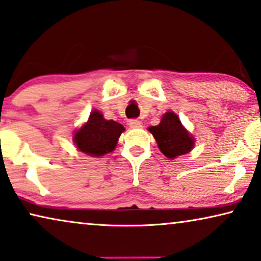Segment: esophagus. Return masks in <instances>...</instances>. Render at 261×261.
Listing matches in <instances>:
<instances>
[{"instance_id":"esophagus-1","label":"esophagus","mask_w":261,"mask_h":261,"mask_svg":"<svg viewBox=\"0 0 261 261\" xmlns=\"http://www.w3.org/2000/svg\"><path fill=\"white\" fill-rule=\"evenodd\" d=\"M129 127L132 128V129H139V128L142 127V124L139 121V120H130Z\"/></svg>"}]
</instances>
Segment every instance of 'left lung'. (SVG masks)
<instances>
[{"mask_svg":"<svg viewBox=\"0 0 261 261\" xmlns=\"http://www.w3.org/2000/svg\"><path fill=\"white\" fill-rule=\"evenodd\" d=\"M148 130L155 139L159 149L169 160L190 153L194 148L195 139L174 112H166L161 116L158 126L148 127Z\"/></svg>","mask_w":261,"mask_h":261,"instance_id":"obj_1","label":"left lung"}]
</instances>
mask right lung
<instances>
[{"instance_id": "add662e5", "label": "right lung", "mask_w": 261, "mask_h": 261, "mask_svg": "<svg viewBox=\"0 0 261 261\" xmlns=\"http://www.w3.org/2000/svg\"><path fill=\"white\" fill-rule=\"evenodd\" d=\"M124 132L121 123L106 120L97 109L90 112L87 121L74 132L73 142L80 152L89 156H102L112 153Z\"/></svg>"}]
</instances>
